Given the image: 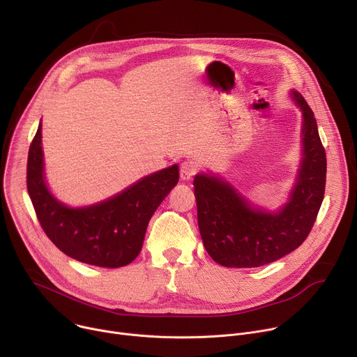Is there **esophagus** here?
I'll list each match as a JSON object with an SVG mask.
<instances>
[{
	"label": "esophagus",
	"instance_id": "obj_1",
	"mask_svg": "<svg viewBox=\"0 0 357 357\" xmlns=\"http://www.w3.org/2000/svg\"><path fill=\"white\" fill-rule=\"evenodd\" d=\"M197 167L195 164H192V162H182L181 167H179V175L182 181H190L193 176L197 174Z\"/></svg>",
	"mask_w": 357,
	"mask_h": 357
}]
</instances>
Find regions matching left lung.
<instances>
[{"label":"left lung","instance_id":"1","mask_svg":"<svg viewBox=\"0 0 357 357\" xmlns=\"http://www.w3.org/2000/svg\"><path fill=\"white\" fill-rule=\"evenodd\" d=\"M303 112V159L287 205L278 213L253 209L234 186L215 176L193 181L199 232L206 252L226 268H259L299 248L316 222L326 186V152L313 111L299 92Z\"/></svg>","mask_w":357,"mask_h":357}]
</instances>
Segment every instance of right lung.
Segmentation results:
<instances>
[{"mask_svg":"<svg viewBox=\"0 0 357 357\" xmlns=\"http://www.w3.org/2000/svg\"><path fill=\"white\" fill-rule=\"evenodd\" d=\"M178 179L174 165L102 204L71 209L58 202L44 182L41 122L28 151L26 189L43 231L61 252L93 266L121 268L134 261L151 216Z\"/></svg>","mask_w":357,"mask_h":357,"instance_id":"right-lung-1","label":"right lung"}]
</instances>
